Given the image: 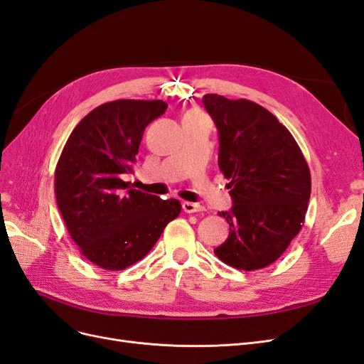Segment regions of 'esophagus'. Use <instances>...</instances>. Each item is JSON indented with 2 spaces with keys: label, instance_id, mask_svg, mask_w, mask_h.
Listing matches in <instances>:
<instances>
[{
  "label": "esophagus",
  "instance_id": "34e87169",
  "mask_svg": "<svg viewBox=\"0 0 364 364\" xmlns=\"http://www.w3.org/2000/svg\"><path fill=\"white\" fill-rule=\"evenodd\" d=\"M183 210L186 213H196V212H203L204 207L201 204L186 201V203H183Z\"/></svg>",
  "mask_w": 364,
  "mask_h": 364
}]
</instances>
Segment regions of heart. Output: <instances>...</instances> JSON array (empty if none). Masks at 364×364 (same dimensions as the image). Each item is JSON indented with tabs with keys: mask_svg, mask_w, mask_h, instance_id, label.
<instances>
[{
	"mask_svg": "<svg viewBox=\"0 0 364 364\" xmlns=\"http://www.w3.org/2000/svg\"><path fill=\"white\" fill-rule=\"evenodd\" d=\"M189 114H199V113H198V112H191Z\"/></svg>",
	"mask_w": 364,
	"mask_h": 364,
	"instance_id": "1",
	"label": "heart"
}]
</instances>
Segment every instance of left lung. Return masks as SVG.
<instances>
[{
  "label": "left lung",
  "mask_w": 364,
  "mask_h": 364,
  "mask_svg": "<svg viewBox=\"0 0 364 364\" xmlns=\"http://www.w3.org/2000/svg\"><path fill=\"white\" fill-rule=\"evenodd\" d=\"M203 102L218 128V165L232 199L230 212L219 213L230 234L215 254L240 271L266 267L302 228L311 192L309 165L290 132L262 105L216 93Z\"/></svg>",
  "instance_id": "8db88e82"
}]
</instances>
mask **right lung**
<instances>
[{
    "label": "right lung",
    "instance_id": "add662e5",
    "mask_svg": "<svg viewBox=\"0 0 364 364\" xmlns=\"http://www.w3.org/2000/svg\"><path fill=\"white\" fill-rule=\"evenodd\" d=\"M166 109L161 100L105 102L78 122L58 159L54 189L66 228L80 252L107 271L142 260L181 212L178 199L124 181L146 125Z\"/></svg>",
    "mask_w": 364,
    "mask_h": 364
}]
</instances>
